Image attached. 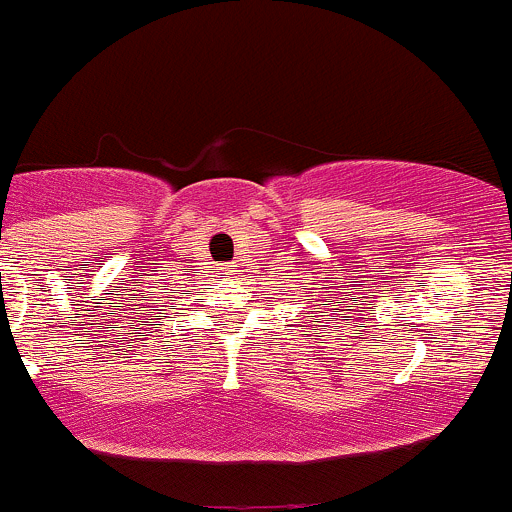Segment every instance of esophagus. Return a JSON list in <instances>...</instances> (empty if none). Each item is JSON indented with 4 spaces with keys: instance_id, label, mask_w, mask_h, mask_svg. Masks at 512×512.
Instances as JSON below:
<instances>
[{
    "instance_id": "obj_1",
    "label": "esophagus",
    "mask_w": 512,
    "mask_h": 512,
    "mask_svg": "<svg viewBox=\"0 0 512 512\" xmlns=\"http://www.w3.org/2000/svg\"><path fill=\"white\" fill-rule=\"evenodd\" d=\"M220 270H223V274H233L235 265H225V267H220Z\"/></svg>"
}]
</instances>
